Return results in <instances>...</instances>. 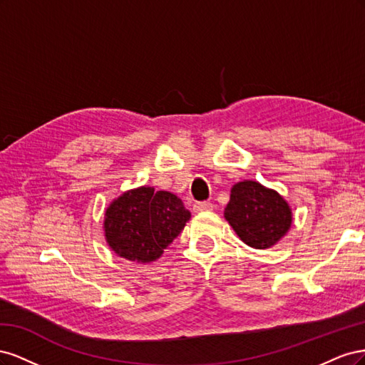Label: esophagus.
I'll use <instances>...</instances> for the list:
<instances>
[{
	"label": "esophagus",
	"instance_id": "esophagus-1",
	"mask_svg": "<svg viewBox=\"0 0 365 365\" xmlns=\"http://www.w3.org/2000/svg\"><path fill=\"white\" fill-rule=\"evenodd\" d=\"M212 208H213V204L208 202V201L195 202V204H193V210H195V212H207V210H212Z\"/></svg>",
	"mask_w": 365,
	"mask_h": 365
}]
</instances>
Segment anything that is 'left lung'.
I'll return each instance as SVG.
<instances>
[{"mask_svg":"<svg viewBox=\"0 0 365 365\" xmlns=\"http://www.w3.org/2000/svg\"><path fill=\"white\" fill-rule=\"evenodd\" d=\"M224 216L240 240L257 250L277 244L292 224L289 204L277 192L257 181L233 185Z\"/></svg>","mask_w":365,"mask_h":365,"instance_id":"1","label":"left lung"}]
</instances>
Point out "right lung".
Segmentation results:
<instances>
[{"label": "right lung", "instance_id": "add662e5", "mask_svg": "<svg viewBox=\"0 0 365 365\" xmlns=\"http://www.w3.org/2000/svg\"><path fill=\"white\" fill-rule=\"evenodd\" d=\"M190 212L170 192L138 187L114 200L105 212V239L117 256L150 263L178 236Z\"/></svg>", "mask_w": 365, "mask_h": 365}]
</instances>
